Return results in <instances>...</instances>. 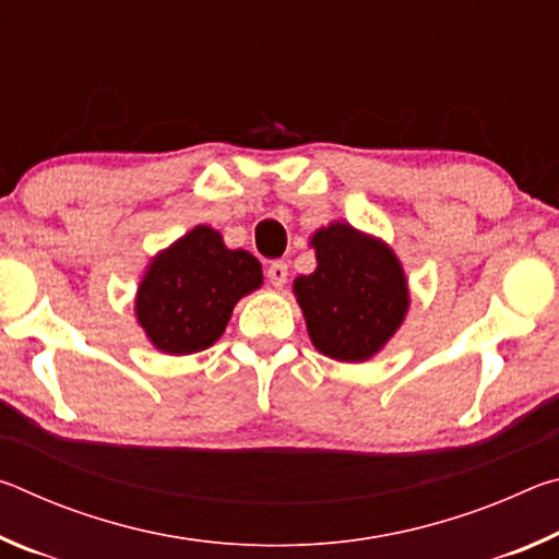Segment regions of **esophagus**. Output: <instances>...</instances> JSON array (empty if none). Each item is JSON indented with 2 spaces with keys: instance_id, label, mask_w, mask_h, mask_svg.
<instances>
[{
  "instance_id": "34e87169",
  "label": "esophagus",
  "mask_w": 559,
  "mask_h": 559,
  "mask_svg": "<svg viewBox=\"0 0 559 559\" xmlns=\"http://www.w3.org/2000/svg\"><path fill=\"white\" fill-rule=\"evenodd\" d=\"M266 276H269V281H271V286L281 288L283 283L288 281V266H286V261H271Z\"/></svg>"
}]
</instances>
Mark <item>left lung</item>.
<instances>
[{"label": "left lung", "instance_id": "obj_1", "mask_svg": "<svg viewBox=\"0 0 559 559\" xmlns=\"http://www.w3.org/2000/svg\"><path fill=\"white\" fill-rule=\"evenodd\" d=\"M318 269L293 283L320 353L362 362L402 325L409 293L400 261L382 241L347 224L313 236Z\"/></svg>", "mask_w": 559, "mask_h": 559}]
</instances>
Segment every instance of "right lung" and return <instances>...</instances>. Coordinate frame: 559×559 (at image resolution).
Listing matches in <instances>:
<instances>
[{
  "label": "right lung",
  "instance_id": "right-lung-1",
  "mask_svg": "<svg viewBox=\"0 0 559 559\" xmlns=\"http://www.w3.org/2000/svg\"><path fill=\"white\" fill-rule=\"evenodd\" d=\"M261 281L257 257L229 251L214 229L197 226L150 263L138 290V320L163 353H200L219 340L236 300Z\"/></svg>",
  "mask_w": 559,
  "mask_h": 559
}]
</instances>
